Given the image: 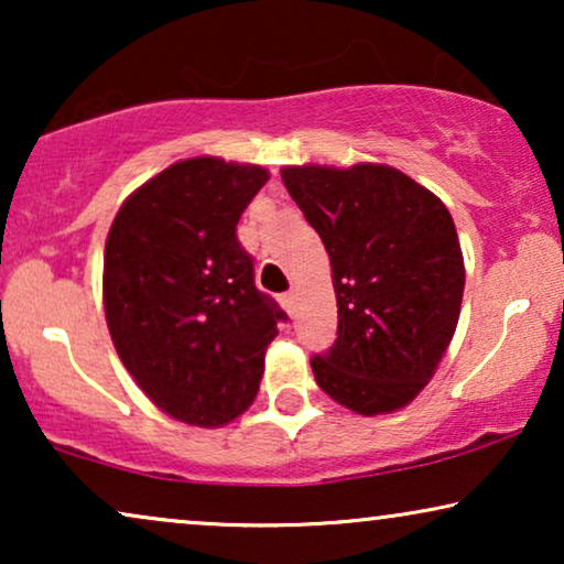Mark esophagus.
I'll use <instances>...</instances> for the list:
<instances>
[{"label": "esophagus", "instance_id": "obj_1", "mask_svg": "<svg viewBox=\"0 0 564 564\" xmlns=\"http://www.w3.org/2000/svg\"><path fill=\"white\" fill-rule=\"evenodd\" d=\"M280 305H282L288 313H292V307H295V295H292V292H282V295H280Z\"/></svg>", "mask_w": 564, "mask_h": 564}]
</instances>
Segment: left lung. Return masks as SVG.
<instances>
[{
    "label": "left lung",
    "instance_id": "obj_1",
    "mask_svg": "<svg viewBox=\"0 0 564 564\" xmlns=\"http://www.w3.org/2000/svg\"><path fill=\"white\" fill-rule=\"evenodd\" d=\"M282 182L334 269L338 330L311 359L315 382L361 415L408 405L459 321L465 264L449 210L390 166H288Z\"/></svg>",
    "mask_w": 564,
    "mask_h": 564
}]
</instances>
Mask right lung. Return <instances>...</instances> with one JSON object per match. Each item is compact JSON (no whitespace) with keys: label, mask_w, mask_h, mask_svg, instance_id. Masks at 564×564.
<instances>
[{"label":"right lung","mask_w":564,"mask_h":564,"mask_svg":"<svg viewBox=\"0 0 564 564\" xmlns=\"http://www.w3.org/2000/svg\"><path fill=\"white\" fill-rule=\"evenodd\" d=\"M261 166L189 159L133 192L105 246V315L122 365L176 421L220 426L251 405L288 315L253 284L236 226Z\"/></svg>","instance_id":"1"}]
</instances>
